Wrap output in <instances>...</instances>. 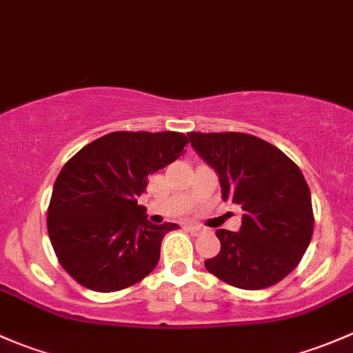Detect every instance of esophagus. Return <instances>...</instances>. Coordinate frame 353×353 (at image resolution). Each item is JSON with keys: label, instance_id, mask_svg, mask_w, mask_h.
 <instances>
[{"label": "esophagus", "instance_id": "obj_1", "mask_svg": "<svg viewBox=\"0 0 353 353\" xmlns=\"http://www.w3.org/2000/svg\"><path fill=\"white\" fill-rule=\"evenodd\" d=\"M185 230H187L188 232H190V234H194V236H199L203 231L202 228H199V226H187Z\"/></svg>", "mask_w": 353, "mask_h": 353}]
</instances>
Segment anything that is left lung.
I'll list each match as a JSON object with an SVG mask.
<instances>
[{"label":"left lung","instance_id":"left-lung-1","mask_svg":"<svg viewBox=\"0 0 353 353\" xmlns=\"http://www.w3.org/2000/svg\"><path fill=\"white\" fill-rule=\"evenodd\" d=\"M192 148L219 176L223 201L245 210L238 232L217 230L219 255L205 260L217 279L245 290L267 289L299 265L314 216L299 166L252 134L188 132Z\"/></svg>","mask_w":353,"mask_h":353}]
</instances>
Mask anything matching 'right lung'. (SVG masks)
Returning <instances> with one entry per match:
<instances>
[{"label":"right lung","mask_w":353,"mask_h":353,"mask_svg":"<svg viewBox=\"0 0 353 353\" xmlns=\"http://www.w3.org/2000/svg\"><path fill=\"white\" fill-rule=\"evenodd\" d=\"M181 132H110L86 144L63 166L47 209L57 260L78 284L115 292L150 275L161 241L176 224L148 221L137 197L148 176L183 154Z\"/></svg>","instance_id":"right-lung-1"}]
</instances>
